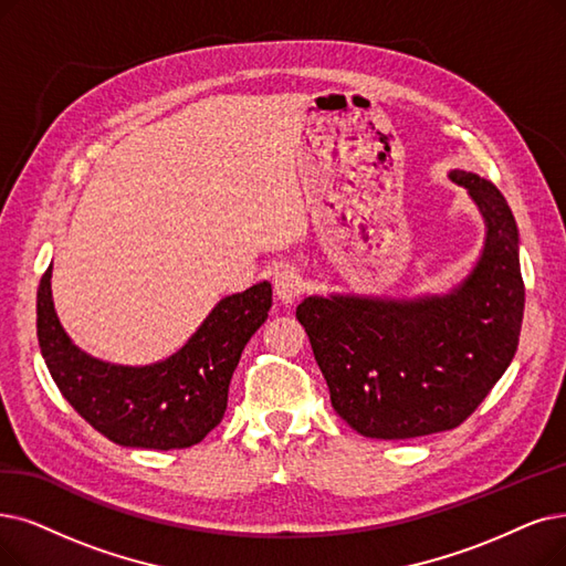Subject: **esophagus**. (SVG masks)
Masks as SVG:
<instances>
[{
  "mask_svg": "<svg viewBox=\"0 0 566 566\" xmlns=\"http://www.w3.org/2000/svg\"><path fill=\"white\" fill-rule=\"evenodd\" d=\"M274 292L283 304H292L302 295V279H300L295 266H285V269L276 271Z\"/></svg>",
  "mask_w": 566,
  "mask_h": 566,
  "instance_id": "34e87169",
  "label": "esophagus"
}]
</instances>
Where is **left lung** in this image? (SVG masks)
<instances>
[{
	"label": "left lung",
	"mask_w": 566,
	"mask_h": 566,
	"mask_svg": "<svg viewBox=\"0 0 566 566\" xmlns=\"http://www.w3.org/2000/svg\"><path fill=\"white\" fill-rule=\"evenodd\" d=\"M450 178L488 222L483 258L453 295L308 297L297 306L334 411L361 437L416 439L460 427L517 350L525 283L513 213L485 178L467 171Z\"/></svg>",
	"instance_id": "obj_1"
}]
</instances>
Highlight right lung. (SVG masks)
Returning <instances> with one entry per match:
<instances>
[{"label": "right lung", "mask_w": 566, "mask_h": 566, "mask_svg": "<svg viewBox=\"0 0 566 566\" xmlns=\"http://www.w3.org/2000/svg\"><path fill=\"white\" fill-rule=\"evenodd\" d=\"M51 269L36 292L41 355L74 411L108 441L127 448H190L228 409L239 357L271 308V285L224 297L190 342L153 367H116L81 353L60 327L51 297Z\"/></svg>", "instance_id": "1"}]
</instances>
